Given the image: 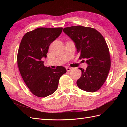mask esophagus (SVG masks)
I'll list each match as a JSON object with an SVG mask.
<instances>
[{"label": "esophagus", "mask_w": 127, "mask_h": 127, "mask_svg": "<svg viewBox=\"0 0 127 127\" xmlns=\"http://www.w3.org/2000/svg\"><path fill=\"white\" fill-rule=\"evenodd\" d=\"M66 69L67 71H70L72 69V68H70V67H67L66 68Z\"/></svg>", "instance_id": "obj_1"}]
</instances>
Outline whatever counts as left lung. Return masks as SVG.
Returning a JSON list of instances; mask_svg holds the SVG:
<instances>
[{"mask_svg": "<svg viewBox=\"0 0 127 127\" xmlns=\"http://www.w3.org/2000/svg\"><path fill=\"white\" fill-rule=\"evenodd\" d=\"M64 32L75 42L79 59H86V70L79 68L82 76L77 81L80 89L95 92L108 76L111 67L109 49L102 34L96 29L80 25L67 27Z\"/></svg>", "mask_w": 127, "mask_h": 127, "instance_id": "left-lung-1", "label": "left lung"}]
</instances>
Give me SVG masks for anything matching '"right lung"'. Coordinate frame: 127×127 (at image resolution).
<instances>
[{"mask_svg":"<svg viewBox=\"0 0 127 127\" xmlns=\"http://www.w3.org/2000/svg\"><path fill=\"white\" fill-rule=\"evenodd\" d=\"M63 28H39L27 32L19 47L17 61L22 77L29 90L39 97H45L57 90L60 77L66 68L55 69L45 67L49 47L62 32Z\"/></svg>","mask_w":127,"mask_h":127,"instance_id":"right-lung-1","label":"right lung"}]
</instances>
